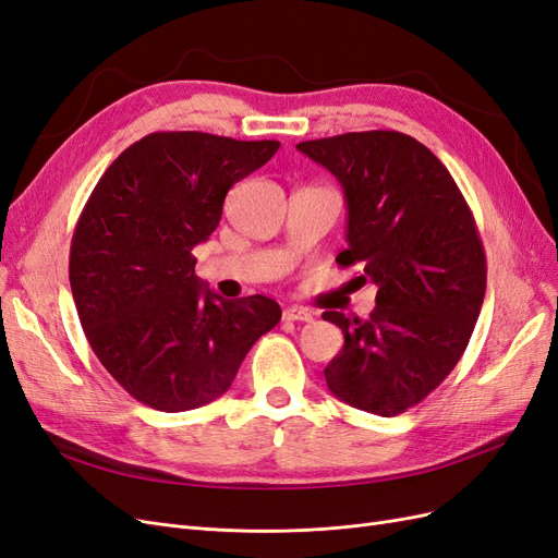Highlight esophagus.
Instances as JSON below:
<instances>
[{
  "label": "esophagus",
  "instance_id": "1",
  "mask_svg": "<svg viewBox=\"0 0 558 558\" xmlns=\"http://www.w3.org/2000/svg\"><path fill=\"white\" fill-rule=\"evenodd\" d=\"M283 318H286V320H312L314 316H312L310 310L293 305V307H286V310H283Z\"/></svg>",
  "mask_w": 558,
  "mask_h": 558
}]
</instances>
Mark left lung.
<instances>
[{
    "label": "left lung",
    "mask_w": 558,
    "mask_h": 558,
    "mask_svg": "<svg viewBox=\"0 0 558 558\" xmlns=\"http://www.w3.org/2000/svg\"><path fill=\"white\" fill-rule=\"evenodd\" d=\"M340 181L347 199L342 267L377 286L367 318L324 312L344 347L326 365L351 408L396 416L442 384L463 356L486 291V258L459 185L430 150L396 130L298 144Z\"/></svg>",
    "instance_id": "8db88e82"
}]
</instances>
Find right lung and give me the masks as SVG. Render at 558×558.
Returning <instances> with one entry per match:
<instances>
[{
	"instance_id": "1",
	"label": "right lung",
	"mask_w": 558,
	"mask_h": 558,
	"mask_svg": "<svg viewBox=\"0 0 558 558\" xmlns=\"http://www.w3.org/2000/svg\"><path fill=\"white\" fill-rule=\"evenodd\" d=\"M279 142L154 132L97 181L74 230L70 283L95 356L125 391L160 412L223 396L281 307L265 295L223 300L195 275L234 183Z\"/></svg>"
}]
</instances>
